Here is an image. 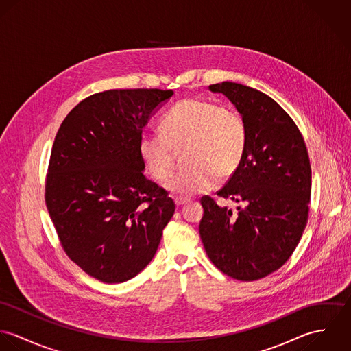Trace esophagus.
<instances>
[{"instance_id": "1", "label": "esophagus", "mask_w": 351, "mask_h": 351, "mask_svg": "<svg viewBox=\"0 0 351 351\" xmlns=\"http://www.w3.org/2000/svg\"><path fill=\"white\" fill-rule=\"evenodd\" d=\"M174 202H176V205H177V206H182V205L188 204V202H189V200H186V199H176V200H174Z\"/></svg>"}]
</instances>
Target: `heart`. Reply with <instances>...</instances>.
<instances>
[{
  "label": "heart",
  "instance_id": "b5f03b06",
  "mask_svg": "<svg viewBox=\"0 0 351 351\" xmlns=\"http://www.w3.org/2000/svg\"><path fill=\"white\" fill-rule=\"evenodd\" d=\"M162 132H143L139 152L151 176L163 181L174 167V149L189 145L186 169L165 184L173 195L189 197L215 188L219 177H231L241 166L247 146L243 114L213 101L185 99L162 117Z\"/></svg>",
  "mask_w": 351,
  "mask_h": 351
}]
</instances>
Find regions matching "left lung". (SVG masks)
<instances>
[{"mask_svg": "<svg viewBox=\"0 0 351 351\" xmlns=\"http://www.w3.org/2000/svg\"><path fill=\"white\" fill-rule=\"evenodd\" d=\"M243 114V160L219 197L242 202L232 210L204 196L200 237L212 263L224 274L254 281L278 270L300 242L308 220L311 165L291 116L267 95L235 82L209 86Z\"/></svg>", "mask_w": 351, "mask_h": 351, "instance_id": "8db88e82", "label": "left lung"}]
</instances>
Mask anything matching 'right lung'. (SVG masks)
<instances>
[{
  "label": "right lung",
  "mask_w": 351,
  "mask_h": 351,
  "mask_svg": "<svg viewBox=\"0 0 351 351\" xmlns=\"http://www.w3.org/2000/svg\"><path fill=\"white\" fill-rule=\"evenodd\" d=\"M174 95L113 89L81 101L51 151L46 205L69 258L106 284L139 274L158 250L174 201L143 174L139 139Z\"/></svg>",
  "instance_id": "right-lung-1"
}]
</instances>
